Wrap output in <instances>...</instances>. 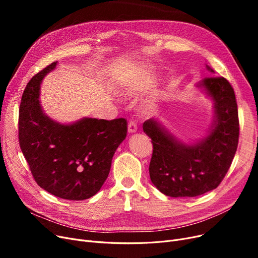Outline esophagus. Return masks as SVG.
<instances>
[{"label":"esophagus","mask_w":258,"mask_h":258,"mask_svg":"<svg viewBox=\"0 0 258 258\" xmlns=\"http://www.w3.org/2000/svg\"><path fill=\"white\" fill-rule=\"evenodd\" d=\"M137 130H138L137 124L135 123L134 121H131L130 123H128V126H127V132H128L130 134H134V133L137 132Z\"/></svg>","instance_id":"esophagus-1"}]
</instances>
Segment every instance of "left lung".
I'll list each match as a JSON object with an SVG mask.
<instances>
[{"label":"left lung","instance_id":"1","mask_svg":"<svg viewBox=\"0 0 258 258\" xmlns=\"http://www.w3.org/2000/svg\"><path fill=\"white\" fill-rule=\"evenodd\" d=\"M206 69L214 71L206 64ZM212 101V123L205 137L184 142L158 119H148L143 132L154 145L150 163L152 183L163 195L194 198L220 185L234 158L239 135L233 88L224 77L210 76L197 84Z\"/></svg>","mask_w":258,"mask_h":258}]
</instances>
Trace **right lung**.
I'll return each instance as SVG.
<instances>
[{"instance_id":"add662e5","label":"right lung","mask_w":258,"mask_h":258,"mask_svg":"<svg viewBox=\"0 0 258 258\" xmlns=\"http://www.w3.org/2000/svg\"><path fill=\"white\" fill-rule=\"evenodd\" d=\"M56 64L34 75L23 93L20 146L38 186L60 199L83 201L100 190L113 156L126 137L127 124L123 118L84 117L72 123L50 118L40 104V85Z\"/></svg>"}]
</instances>
